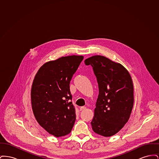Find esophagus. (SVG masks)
<instances>
[{
    "instance_id": "esophagus-1",
    "label": "esophagus",
    "mask_w": 159,
    "mask_h": 159,
    "mask_svg": "<svg viewBox=\"0 0 159 159\" xmlns=\"http://www.w3.org/2000/svg\"><path fill=\"white\" fill-rule=\"evenodd\" d=\"M86 108V107L82 106V107H81L80 108V111H83V110H84Z\"/></svg>"
}]
</instances>
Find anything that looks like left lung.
Segmentation results:
<instances>
[{"label": "left lung", "instance_id": "obj_1", "mask_svg": "<svg viewBox=\"0 0 159 159\" xmlns=\"http://www.w3.org/2000/svg\"><path fill=\"white\" fill-rule=\"evenodd\" d=\"M91 65L98 83L92 128L109 137L117 134L128 121L134 106V85L128 71L121 64L101 55L84 60Z\"/></svg>", "mask_w": 159, "mask_h": 159}]
</instances>
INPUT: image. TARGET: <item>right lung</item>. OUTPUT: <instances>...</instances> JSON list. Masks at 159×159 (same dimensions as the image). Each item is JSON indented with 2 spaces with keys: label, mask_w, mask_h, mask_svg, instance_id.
<instances>
[{
  "label": "right lung",
  "mask_w": 159,
  "mask_h": 159,
  "mask_svg": "<svg viewBox=\"0 0 159 159\" xmlns=\"http://www.w3.org/2000/svg\"><path fill=\"white\" fill-rule=\"evenodd\" d=\"M83 59L71 55L47 62L34 77L31 91L33 113L39 125L55 137L70 134L74 126L76 110L70 83Z\"/></svg>",
  "instance_id": "obj_1"
}]
</instances>
